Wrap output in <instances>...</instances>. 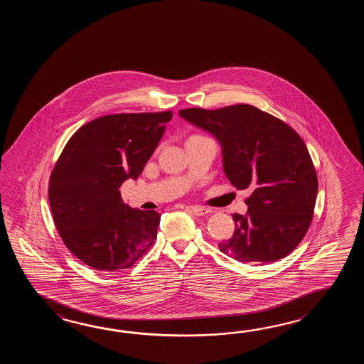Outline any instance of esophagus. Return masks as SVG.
Returning <instances> with one entry per match:
<instances>
[{
  "label": "esophagus",
  "instance_id": "obj_1",
  "mask_svg": "<svg viewBox=\"0 0 364 364\" xmlns=\"http://www.w3.org/2000/svg\"><path fill=\"white\" fill-rule=\"evenodd\" d=\"M190 209L195 216H205L209 213V209L204 208V207H191Z\"/></svg>",
  "mask_w": 364,
  "mask_h": 364
}]
</instances>
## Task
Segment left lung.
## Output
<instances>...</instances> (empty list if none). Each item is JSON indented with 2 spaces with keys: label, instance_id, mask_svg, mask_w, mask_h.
<instances>
[{
  "label": "left lung",
  "instance_id": "1",
  "mask_svg": "<svg viewBox=\"0 0 364 364\" xmlns=\"http://www.w3.org/2000/svg\"><path fill=\"white\" fill-rule=\"evenodd\" d=\"M210 132L223 149V166L238 190L250 188L245 216L218 247L240 263H272L294 250L312 221L317 176L302 138L279 118L247 104L179 110Z\"/></svg>",
  "mask_w": 364,
  "mask_h": 364
}]
</instances>
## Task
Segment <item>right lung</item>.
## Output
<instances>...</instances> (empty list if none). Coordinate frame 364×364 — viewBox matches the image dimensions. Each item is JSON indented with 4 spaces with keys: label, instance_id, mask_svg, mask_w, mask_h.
I'll return each instance as SVG.
<instances>
[{
    "label": "right lung",
    "instance_id": "1",
    "mask_svg": "<svg viewBox=\"0 0 364 364\" xmlns=\"http://www.w3.org/2000/svg\"><path fill=\"white\" fill-rule=\"evenodd\" d=\"M171 112L99 117L77 130L49 178V203L65 246L100 272L132 268L157 238L160 213L124 204L119 187L136 179Z\"/></svg>",
    "mask_w": 364,
    "mask_h": 364
}]
</instances>
